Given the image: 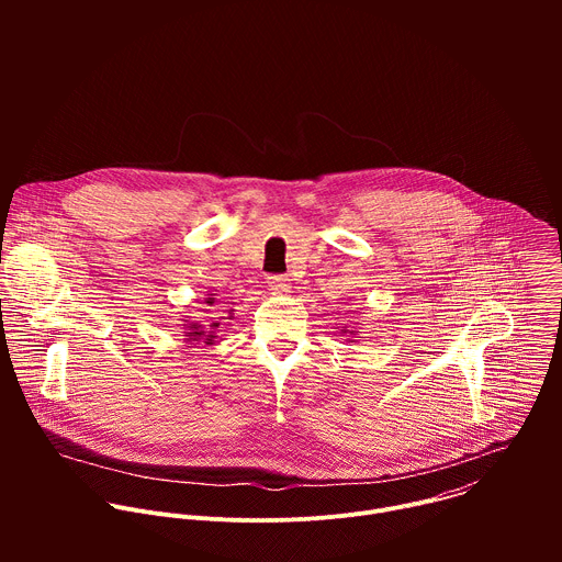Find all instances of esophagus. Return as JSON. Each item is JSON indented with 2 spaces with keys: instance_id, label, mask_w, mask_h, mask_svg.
Listing matches in <instances>:
<instances>
[{
  "instance_id": "esophagus-1",
  "label": "esophagus",
  "mask_w": 562,
  "mask_h": 562,
  "mask_svg": "<svg viewBox=\"0 0 562 562\" xmlns=\"http://www.w3.org/2000/svg\"><path fill=\"white\" fill-rule=\"evenodd\" d=\"M267 282H269V289L271 291H276V293H289L291 291V280L289 278H284V276H271V278H267Z\"/></svg>"
}]
</instances>
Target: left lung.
Masks as SVG:
<instances>
[{
    "instance_id": "1",
    "label": "left lung",
    "mask_w": 562,
    "mask_h": 562,
    "mask_svg": "<svg viewBox=\"0 0 562 562\" xmlns=\"http://www.w3.org/2000/svg\"><path fill=\"white\" fill-rule=\"evenodd\" d=\"M340 331H342V334H347V336H349V338H347V340H349V342H356V340H351V336H358V334H360V331H356V327H351V329H349V327H342V329H340Z\"/></svg>"
}]
</instances>
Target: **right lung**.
I'll return each instance as SVG.
<instances>
[{
  "label": "right lung",
  "instance_id": "1",
  "mask_svg": "<svg viewBox=\"0 0 562 562\" xmlns=\"http://www.w3.org/2000/svg\"><path fill=\"white\" fill-rule=\"evenodd\" d=\"M217 300H215V293H206V297H204V304L206 306H213ZM233 311V308H231ZM222 319H226V317H204V319H200V323H189V319H184V323H189V325H184V340L189 342V345H206V347H213L217 340H220V336H217V331H220V325H222ZM231 319V317H228Z\"/></svg>",
  "mask_w": 562,
  "mask_h": 562
}]
</instances>
